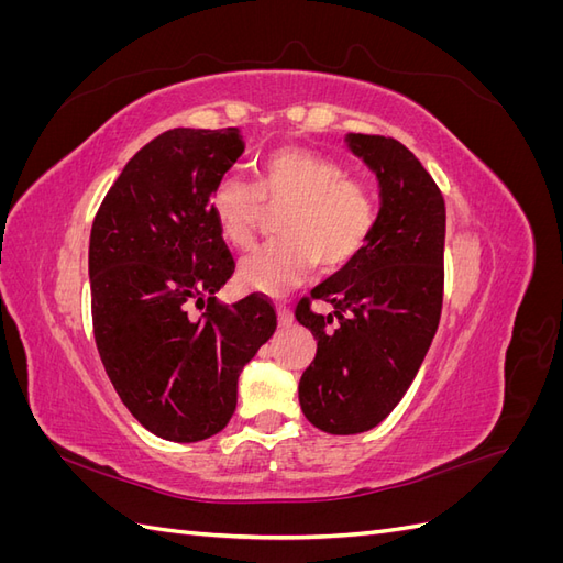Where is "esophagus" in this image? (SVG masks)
<instances>
[{
	"label": "esophagus",
	"instance_id": "34e87169",
	"mask_svg": "<svg viewBox=\"0 0 563 563\" xmlns=\"http://www.w3.org/2000/svg\"><path fill=\"white\" fill-rule=\"evenodd\" d=\"M277 317H279V327H291V323H294V312L288 310L286 305H279Z\"/></svg>",
	"mask_w": 563,
	"mask_h": 563
}]
</instances>
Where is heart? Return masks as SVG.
Segmentation results:
<instances>
[{
	"instance_id": "heart-1",
	"label": "heart",
	"mask_w": 563,
	"mask_h": 563,
	"mask_svg": "<svg viewBox=\"0 0 563 563\" xmlns=\"http://www.w3.org/2000/svg\"><path fill=\"white\" fill-rule=\"evenodd\" d=\"M284 206V240L253 251L240 265V282L269 296L291 291L312 275L317 263L327 269L352 263L378 220L371 185L350 178L335 159L308 147L272 150L255 168V185L223 176L211 192L216 225L236 249L253 244L265 207Z\"/></svg>"
}]
</instances>
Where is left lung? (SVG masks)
<instances>
[{
  "instance_id": "obj_1",
  "label": "left lung",
  "mask_w": 563,
  "mask_h": 563,
  "mask_svg": "<svg viewBox=\"0 0 563 563\" xmlns=\"http://www.w3.org/2000/svg\"><path fill=\"white\" fill-rule=\"evenodd\" d=\"M352 155L380 185V211L364 251L302 298L296 319L317 338L298 399L329 434H360L383 422L428 354L444 302L446 207L432 176L406 145L347 133ZM327 299V318L309 310Z\"/></svg>"
}]
</instances>
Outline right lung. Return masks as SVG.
<instances>
[{
	"mask_svg": "<svg viewBox=\"0 0 563 563\" xmlns=\"http://www.w3.org/2000/svg\"><path fill=\"white\" fill-rule=\"evenodd\" d=\"M242 152L240 129L164 131L129 159L91 228L100 362L131 416L178 444L225 428L242 368L277 329L258 294L216 302L234 261L211 192Z\"/></svg>",
	"mask_w": 563,
	"mask_h": 563,
	"instance_id": "add662e5",
	"label": "right lung"
}]
</instances>
